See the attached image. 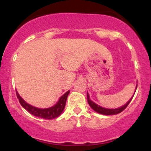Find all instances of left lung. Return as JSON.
I'll return each mask as SVG.
<instances>
[{
	"instance_id": "8db88e82",
	"label": "left lung",
	"mask_w": 151,
	"mask_h": 151,
	"mask_svg": "<svg viewBox=\"0 0 151 151\" xmlns=\"http://www.w3.org/2000/svg\"><path fill=\"white\" fill-rule=\"evenodd\" d=\"M136 89H137V87H136ZM135 92H136V91H135ZM133 96H134V95H133ZM133 97H131V99H130L129 101L126 103V104L124 105L123 106L120 107V108L115 109H109L103 108V107L97 105L96 104L93 103L91 100H90L89 96L87 93V101H88V104H89L90 106H91V109H92L93 110H94L96 112H97V113H99V114H103V115H115V114L121 113V112H122L123 111H124V109H125L126 107L128 106V105L129 104V103L131 102V100H132Z\"/></svg>"
}]
</instances>
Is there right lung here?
I'll return each mask as SVG.
<instances>
[{
	"mask_svg": "<svg viewBox=\"0 0 151 151\" xmlns=\"http://www.w3.org/2000/svg\"><path fill=\"white\" fill-rule=\"evenodd\" d=\"M69 93H70V91H67L63 96H62L61 97H60V100H59L58 103H57L55 106H53L50 107V108L38 109L26 103V102L20 97V95L18 94V91H16L17 97H18L19 102H20V104H21L22 106L25 109H26L30 114H32V115L35 116L37 117L42 118V119H55V118L58 117L59 116L62 114L64 109H65L66 101H67V99Z\"/></svg>",
	"mask_w": 151,
	"mask_h": 151,
	"instance_id": "obj_1",
	"label": "right lung"
}]
</instances>
